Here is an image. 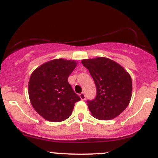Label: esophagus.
<instances>
[{
  "label": "esophagus",
  "mask_w": 158,
  "mask_h": 158,
  "mask_svg": "<svg viewBox=\"0 0 158 158\" xmlns=\"http://www.w3.org/2000/svg\"><path fill=\"white\" fill-rule=\"evenodd\" d=\"M79 97H80V98L82 100H85V95L84 92H82V93L79 94Z\"/></svg>",
  "instance_id": "34e87169"
}]
</instances>
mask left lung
Instances as JSON below:
<instances>
[{
  "instance_id": "1",
  "label": "left lung",
  "mask_w": 158,
  "mask_h": 158,
  "mask_svg": "<svg viewBox=\"0 0 158 158\" xmlns=\"http://www.w3.org/2000/svg\"><path fill=\"white\" fill-rule=\"evenodd\" d=\"M96 86V97L87 101L94 118L99 120L114 118L128 107L131 98V76L121 65L106 57L82 60Z\"/></svg>"
}]
</instances>
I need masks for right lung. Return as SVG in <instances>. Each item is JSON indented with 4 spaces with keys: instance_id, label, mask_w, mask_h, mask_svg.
<instances>
[{
    "instance_id": "right-lung-1",
    "label": "right lung",
    "mask_w": 158,
    "mask_h": 158,
    "mask_svg": "<svg viewBox=\"0 0 158 158\" xmlns=\"http://www.w3.org/2000/svg\"><path fill=\"white\" fill-rule=\"evenodd\" d=\"M76 66L75 60L55 59L32 73L28 84L30 102L46 120H66L71 115L75 103L81 100L68 82V77Z\"/></svg>"
}]
</instances>
